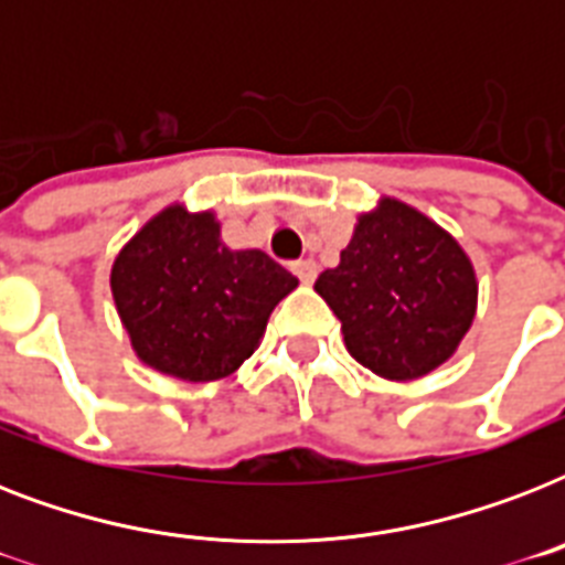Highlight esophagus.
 I'll return each instance as SVG.
<instances>
[{
	"mask_svg": "<svg viewBox=\"0 0 565 565\" xmlns=\"http://www.w3.org/2000/svg\"><path fill=\"white\" fill-rule=\"evenodd\" d=\"M290 269L296 273V278H299L301 284H313V278H317V264L308 260V257H305V260H296Z\"/></svg>",
	"mask_w": 565,
	"mask_h": 565,
	"instance_id": "1",
	"label": "esophagus"
}]
</instances>
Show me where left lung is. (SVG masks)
I'll return each instance as SVG.
<instances>
[{
	"label": "left lung",
	"mask_w": 565,
	"mask_h": 565,
	"mask_svg": "<svg viewBox=\"0 0 565 565\" xmlns=\"http://www.w3.org/2000/svg\"><path fill=\"white\" fill-rule=\"evenodd\" d=\"M313 290L343 322L354 361L390 381L428 375L448 361L478 299L463 248L395 199L361 216L340 266L319 275Z\"/></svg>",
	"instance_id": "1"
}]
</instances>
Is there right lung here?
<instances>
[{"label":"right lung","instance_id":"add662e5","mask_svg":"<svg viewBox=\"0 0 565 565\" xmlns=\"http://www.w3.org/2000/svg\"><path fill=\"white\" fill-rule=\"evenodd\" d=\"M296 284L257 248L231 252L213 213L179 204L143 225L110 269L137 358L181 381H216L237 370Z\"/></svg>","mask_w":565,"mask_h":565}]
</instances>
